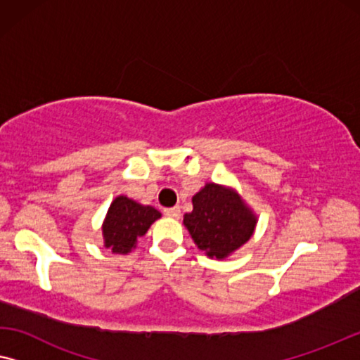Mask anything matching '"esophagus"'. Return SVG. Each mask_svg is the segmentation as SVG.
<instances>
[{
    "label": "esophagus",
    "instance_id": "1",
    "mask_svg": "<svg viewBox=\"0 0 360 360\" xmlns=\"http://www.w3.org/2000/svg\"><path fill=\"white\" fill-rule=\"evenodd\" d=\"M165 215L169 217V219H179L181 209L179 207H169V209H165Z\"/></svg>",
    "mask_w": 360,
    "mask_h": 360
}]
</instances>
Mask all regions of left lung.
I'll return each instance as SVG.
<instances>
[{
	"mask_svg": "<svg viewBox=\"0 0 360 360\" xmlns=\"http://www.w3.org/2000/svg\"><path fill=\"white\" fill-rule=\"evenodd\" d=\"M192 207L184 215V225L209 257L225 259L255 233L257 217L231 187L207 182L192 197Z\"/></svg>",
	"mask_w": 360,
	"mask_h": 360,
	"instance_id": "8db88e82",
	"label": "left lung"
}]
</instances>
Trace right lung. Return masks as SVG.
Wrapping results in <instances>:
<instances>
[{"label": "right lung", "instance_id": "1", "mask_svg": "<svg viewBox=\"0 0 360 360\" xmlns=\"http://www.w3.org/2000/svg\"><path fill=\"white\" fill-rule=\"evenodd\" d=\"M160 217L151 205H141L125 195L115 197L103 224L104 246L114 255H127Z\"/></svg>", "mask_w": 360, "mask_h": 360}]
</instances>
